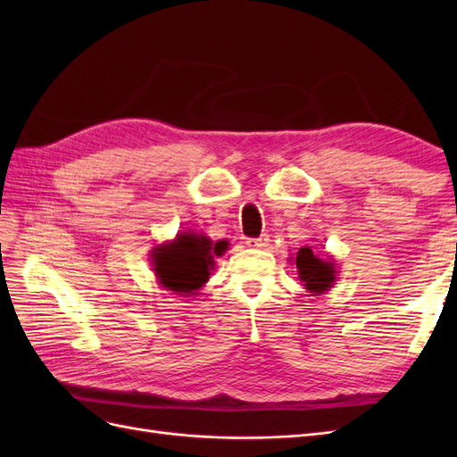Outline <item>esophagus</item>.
I'll return each instance as SVG.
<instances>
[{
    "label": "esophagus",
    "instance_id": "34e87169",
    "mask_svg": "<svg viewBox=\"0 0 457 457\" xmlns=\"http://www.w3.org/2000/svg\"><path fill=\"white\" fill-rule=\"evenodd\" d=\"M247 245L255 247V250H262V247L269 245V237H261V238H250L247 240Z\"/></svg>",
    "mask_w": 457,
    "mask_h": 457
}]
</instances>
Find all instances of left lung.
<instances>
[{"mask_svg": "<svg viewBox=\"0 0 457 457\" xmlns=\"http://www.w3.org/2000/svg\"><path fill=\"white\" fill-rule=\"evenodd\" d=\"M297 269V278L312 295H322L329 292L337 282V262L334 255H318L311 245L299 247V252L289 259Z\"/></svg>", "mask_w": 457, "mask_h": 457, "instance_id": "obj_1", "label": "left lung"}]
</instances>
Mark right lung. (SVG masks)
I'll return each instance as SVG.
<instances>
[{"label":"right lung","mask_w":457,"mask_h":457,"mask_svg":"<svg viewBox=\"0 0 457 457\" xmlns=\"http://www.w3.org/2000/svg\"><path fill=\"white\" fill-rule=\"evenodd\" d=\"M227 250V240L213 242L204 232L181 230L173 240L152 247L150 262L162 287L190 297L210 280L215 257H220Z\"/></svg>","instance_id":"1"}]
</instances>
